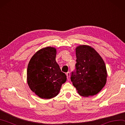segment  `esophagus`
Wrapping results in <instances>:
<instances>
[{"label": "esophagus", "mask_w": 125, "mask_h": 125, "mask_svg": "<svg viewBox=\"0 0 125 125\" xmlns=\"http://www.w3.org/2000/svg\"><path fill=\"white\" fill-rule=\"evenodd\" d=\"M67 75V80H69V79H70V73L69 72H67L66 73Z\"/></svg>", "instance_id": "1"}]
</instances>
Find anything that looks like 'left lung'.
<instances>
[{
    "label": "left lung",
    "instance_id": "1",
    "mask_svg": "<svg viewBox=\"0 0 125 125\" xmlns=\"http://www.w3.org/2000/svg\"><path fill=\"white\" fill-rule=\"evenodd\" d=\"M75 69L71 81L78 94L83 97L96 94L105 86L107 78L105 64L95 50L87 45L76 48Z\"/></svg>",
    "mask_w": 125,
    "mask_h": 125
}]
</instances>
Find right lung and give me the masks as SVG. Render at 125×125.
Returning a JSON list of instances; mask_svg holds the SVG:
<instances>
[{
  "label": "right lung",
  "mask_w": 125,
  "mask_h": 125,
  "mask_svg": "<svg viewBox=\"0 0 125 125\" xmlns=\"http://www.w3.org/2000/svg\"><path fill=\"white\" fill-rule=\"evenodd\" d=\"M56 50L46 47L37 51L27 68V83L33 92L42 99H50L58 94L67 76L56 61Z\"/></svg>",
  "instance_id": "right-lung-1"
}]
</instances>
